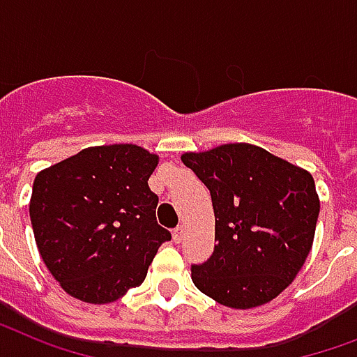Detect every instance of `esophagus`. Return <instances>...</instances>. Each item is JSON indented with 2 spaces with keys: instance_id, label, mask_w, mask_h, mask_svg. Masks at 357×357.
I'll use <instances>...</instances> for the list:
<instances>
[{
  "instance_id": "obj_1",
  "label": "esophagus",
  "mask_w": 357,
  "mask_h": 357,
  "mask_svg": "<svg viewBox=\"0 0 357 357\" xmlns=\"http://www.w3.org/2000/svg\"><path fill=\"white\" fill-rule=\"evenodd\" d=\"M182 237H184V226H176L175 231H173V239H175V243H181Z\"/></svg>"
}]
</instances>
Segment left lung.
<instances>
[{"label": "left lung", "instance_id": "left-lung-1", "mask_svg": "<svg viewBox=\"0 0 357 357\" xmlns=\"http://www.w3.org/2000/svg\"><path fill=\"white\" fill-rule=\"evenodd\" d=\"M181 160L208 188L216 218L213 256L192 265L195 288L231 309L275 299L312 248L320 213L312 175L248 143Z\"/></svg>", "mask_w": 357, "mask_h": 357}]
</instances>
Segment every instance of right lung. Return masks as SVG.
Here are the masks:
<instances>
[{"instance_id":"add662e5","label":"right lung","mask_w":357,"mask_h":357,"mask_svg":"<svg viewBox=\"0 0 357 357\" xmlns=\"http://www.w3.org/2000/svg\"><path fill=\"white\" fill-rule=\"evenodd\" d=\"M156 165V154L137 144H105L37 173L29 199L37 248L71 297L105 305L143 284L171 241L149 188Z\"/></svg>"}]
</instances>
